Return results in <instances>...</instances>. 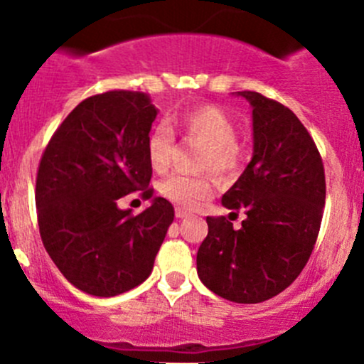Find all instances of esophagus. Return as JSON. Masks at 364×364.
Instances as JSON below:
<instances>
[{
	"label": "esophagus",
	"instance_id": "1",
	"mask_svg": "<svg viewBox=\"0 0 364 364\" xmlns=\"http://www.w3.org/2000/svg\"><path fill=\"white\" fill-rule=\"evenodd\" d=\"M190 215V212L188 210H185V208H176V217H178V219H183V217H188Z\"/></svg>",
	"mask_w": 364,
	"mask_h": 364
}]
</instances>
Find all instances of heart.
<instances>
[{"instance_id":"heart-1","label":"heart","mask_w":364,"mask_h":364,"mask_svg":"<svg viewBox=\"0 0 364 364\" xmlns=\"http://www.w3.org/2000/svg\"><path fill=\"white\" fill-rule=\"evenodd\" d=\"M174 124L186 138L205 145L199 156L198 166L203 171L228 178L239 171L242 152L237 145V125L228 114L215 105H199L185 111L174 118ZM176 138L171 127L165 124L156 125L147 138V159L154 172L163 174L171 168L174 158ZM215 190L212 176L171 174L159 181L158 192L181 208H196L208 199Z\"/></svg>"}]
</instances>
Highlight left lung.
<instances>
[{
	"instance_id": "8db88e82",
	"label": "left lung",
	"mask_w": 364,
	"mask_h": 364,
	"mask_svg": "<svg viewBox=\"0 0 364 364\" xmlns=\"http://www.w3.org/2000/svg\"><path fill=\"white\" fill-rule=\"evenodd\" d=\"M242 97L253 105V158L223 205L246 219L233 228L224 215L206 217L198 274L217 296L260 304L289 287L314 250L325 168L312 136L289 107L255 91Z\"/></svg>"
}]
</instances>
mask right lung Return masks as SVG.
<instances>
[{"label":"right lung","instance_id":"right-lung-1","mask_svg":"<svg viewBox=\"0 0 364 364\" xmlns=\"http://www.w3.org/2000/svg\"><path fill=\"white\" fill-rule=\"evenodd\" d=\"M156 107L141 91L113 90L80 102L41 156L36 206L41 240L60 273L93 296H117L151 274L174 220L156 198L134 215L118 199H151L147 138Z\"/></svg>","mask_w":364,"mask_h":364}]
</instances>
